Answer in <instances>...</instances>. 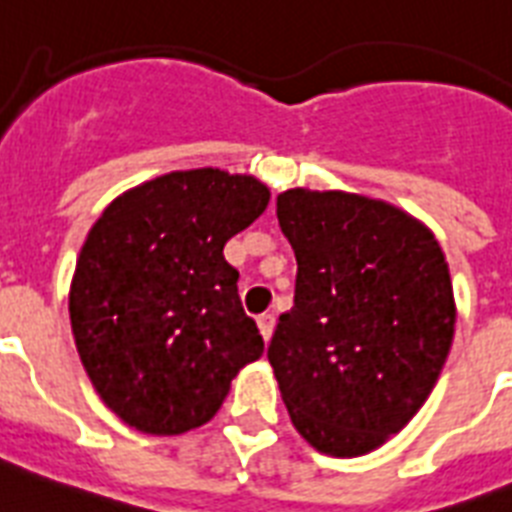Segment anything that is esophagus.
I'll use <instances>...</instances> for the list:
<instances>
[{
	"label": "esophagus",
	"instance_id": "34e87169",
	"mask_svg": "<svg viewBox=\"0 0 512 512\" xmlns=\"http://www.w3.org/2000/svg\"><path fill=\"white\" fill-rule=\"evenodd\" d=\"M274 322H277V319H274V314H261L259 319H256V324H259L261 337H264L266 342H269V337H272V332H274Z\"/></svg>",
	"mask_w": 512,
	"mask_h": 512
}]
</instances>
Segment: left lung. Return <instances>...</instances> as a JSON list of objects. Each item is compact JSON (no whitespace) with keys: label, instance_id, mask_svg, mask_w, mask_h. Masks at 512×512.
Masks as SVG:
<instances>
[{"label":"left lung","instance_id":"left-lung-1","mask_svg":"<svg viewBox=\"0 0 512 512\" xmlns=\"http://www.w3.org/2000/svg\"><path fill=\"white\" fill-rule=\"evenodd\" d=\"M277 219L298 277L266 358L308 445L358 458L398 434L442 374L458 314L445 253L408 211L345 190H285Z\"/></svg>","mask_w":512,"mask_h":512}]
</instances>
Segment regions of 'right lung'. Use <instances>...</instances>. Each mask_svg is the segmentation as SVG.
Returning <instances> with one entry per match:
<instances>
[{
	"label": "right lung",
	"mask_w": 512,
	"mask_h": 512,
	"mask_svg": "<svg viewBox=\"0 0 512 512\" xmlns=\"http://www.w3.org/2000/svg\"><path fill=\"white\" fill-rule=\"evenodd\" d=\"M269 196L253 175L177 170L120 193L88 230L70 282L75 348L104 405L138 432L204 426L264 353L222 251Z\"/></svg>",
	"instance_id": "obj_1"
}]
</instances>
